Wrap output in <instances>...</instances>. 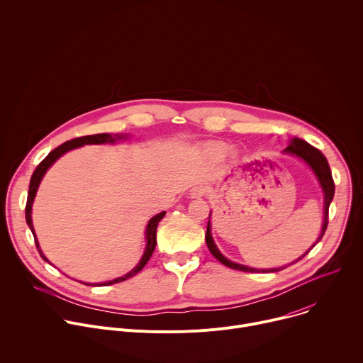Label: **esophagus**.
<instances>
[{"instance_id": "esophagus-1", "label": "esophagus", "mask_w": 363, "mask_h": 363, "mask_svg": "<svg viewBox=\"0 0 363 363\" xmlns=\"http://www.w3.org/2000/svg\"><path fill=\"white\" fill-rule=\"evenodd\" d=\"M203 194H205V188L202 185H195L189 189V198H192V199H198V198L203 196Z\"/></svg>"}]
</instances>
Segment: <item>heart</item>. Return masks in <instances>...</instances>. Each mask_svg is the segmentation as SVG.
<instances>
[{"label":"heart","mask_w":363,"mask_h":363,"mask_svg":"<svg viewBox=\"0 0 363 363\" xmlns=\"http://www.w3.org/2000/svg\"><path fill=\"white\" fill-rule=\"evenodd\" d=\"M211 150L216 155H218V157H224V155H227L230 152V149L225 145H214V146H211Z\"/></svg>","instance_id":"b5f03b06"}]
</instances>
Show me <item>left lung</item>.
<instances>
[{
	"mask_svg": "<svg viewBox=\"0 0 363 363\" xmlns=\"http://www.w3.org/2000/svg\"><path fill=\"white\" fill-rule=\"evenodd\" d=\"M284 153H290V155H296L297 158H300L304 164L308 165V168L313 171V174L316 175L319 184H320V188L323 191V224H322V230H320V234L319 237L316 238V241L313 242V245L310 247L303 255H300L297 260H294L293 263L298 262L300 258H303L310 250H312L320 240L322 237L325 235V231L328 228V218H329V206H330V202L333 199V195H335V184H333V178H332V172H330V168H329V164L326 161V158L323 157V153L313 147L312 145H308L306 140L303 139H298V138H293L289 143V146L283 150ZM205 241H206V245H208V250L211 251V254L217 258V260L220 263H223L224 266L230 267V269H234V270H240V272H247V273H273V272H280L283 269H286L287 266H283V267H276V269H254V267H248V266H244V264H238V263H234L231 260H228V258L218 250L217 244L214 242V238L211 235V213H210V218H208V225H206V234H205ZM290 263V264H293ZM289 264V266H290Z\"/></svg>",
	"mask_w": 363,
	"mask_h": 363,
	"instance_id": "left-lung-1",
	"label": "left lung"
}]
</instances>
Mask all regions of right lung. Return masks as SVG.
Wrapping results in <instances>:
<instances>
[{"label":"right lung","instance_id":"1","mask_svg":"<svg viewBox=\"0 0 363 363\" xmlns=\"http://www.w3.org/2000/svg\"><path fill=\"white\" fill-rule=\"evenodd\" d=\"M129 135H123V133H115V135H111V133H97V135H89V136H82V138H76V139H72V140H67L65 142L63 145H60L59 147H56L55 150H51L47 157L40 162V165L35 168L31 179H30V188H28V196H27V205H26V221L34 235V240H35V245H37V250L40 252V255L43 257V260H45L47 263H50L47 260V257L43 254L41 248H40V244H38V240L35 237V231H34V227H33V220H31V210H33V202H34V198H35V194H37V189L40 186V182L43 179V177L45 175V172L48 171V168L53 165L60 157H63L65 153H67L69 150H73L76 147H80V146H84V145H103V143H115L116 140H121V139H126ZM165 211L157 214L155 217H152L146 225V231H145V240H146V247H145V251L142 254V258L139 260V263L129 272L126 273L125 276L122 277H118V279H113V280H109V281H103V283H84L86 286H111V284H115V283H121V281H125L130 277H133L135 274H138L145 266L146 263L149 262V258L155 250V245H157V228H158V224L160 221L165 217ZM51 264V263H50ZM83 283V281H82Z\"/></svg>","mask_w":363,"mask_h":363}]
</instances>
